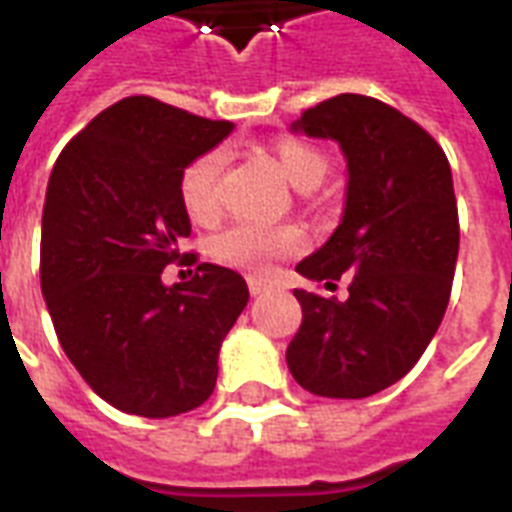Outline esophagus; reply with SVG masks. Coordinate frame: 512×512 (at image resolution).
Returning <instances> with one entry per match:
<instances>
[{"label": "esophagus", "instance_id": "obj_1", "mask_svg": "<svg viewBox=\"0 0 512 512\" xmlns=\"http://www.w3.org/2000/svg\"><path fill=\"white\" fill-rule=\"evenodd\" d=\"M247 284H249V292H252V295H263V292L271 287V284L263 282V279H255V276H249Z\"/></svg>", "mask_w": 512, "mask_h": 512}]
</instances>
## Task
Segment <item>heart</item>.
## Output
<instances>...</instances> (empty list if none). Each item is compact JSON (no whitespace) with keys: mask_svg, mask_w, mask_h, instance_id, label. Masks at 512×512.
<instances>
[{"mask_svg":"<svg viewBox=\"0 0 512 512\" xmlns=\"http://www.w3.org/2000/svg\"><path fill=\"white\" fill-rule=\"evenodd\" d=\"M273 155L282 169L284 179L298 190H311L322 182L327 171L325 155L311 144L284 136L273 144ZM225 155L220 150L204 152L187 163L179 179L182 206L193 222H212L220 214V190ZM303 247V236L292 225H257V222H236L214 236L212 255L217 263L239 268L247 273H268L276 260L292 255Z\"/></svg>","mask_w":512,"mask_h":512,"instance_id":"1","label":"heart"}]
</instances>
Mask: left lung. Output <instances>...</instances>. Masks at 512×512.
<instances>
[{
	"mask_svg": "<svg viewBox=\"0 0 512 512\" xmlns=\"http://www.w3.org/2000/svg\"><path fill=\"white\" fill-rule=\"evenodd\" d=\"M292 131L346 158L341 225L295 271L330 292L346 279L349 298L295 290L287 365L311 395L360 400L400 381L443 322L459 255L451 166L419 123L360 93L306 109Z\"/></svg>",
	"mask_w": 512,
	"mask_h": 512,
	"instance_id": "left-lung-1",
	"label": "left lung"
}]
</instances>
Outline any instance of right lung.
<instances>
[{
  "mask_svg": "<svg viewBox=\"0 0 512 512\" xmlns=\"http://www.w3.org/2000/svg\"><path fill=\"white\" fill-rule=\"evenodd\" d=\"M233 131L150 96L99 112L66 144L42 209L39 279L58 343L117 411L166 419L198 408L217 384L225 335L249 300L239 273L195 265L166 287L163 268L193 265L179 179Z\"/></svg>",
  "mask_w": 512,
  "mask_h": 512,
  "instance_id": "1",
  "label": "right lung"
}]
</instances>
